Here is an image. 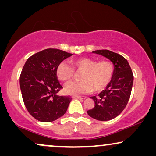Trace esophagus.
<instances>
[{
  "mask_svg": "<svg viewBox=\"0 0 156 156\" xmlns=\"http://www.w3.org/2000/svg\"><path fill=\"white\" fill-rule=\"evenodd\" d=\"M72 99H86L87 97H78V96H74V97H72Z\"/></svg>",
  "mask_w": 156,
  "mask_h": 156,
  "instance_id": "1",
  "label": "esophagus"
}]
</instances>
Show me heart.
Returning <instances> with one entry per match:
<instances>
[{"label":"heart","instance_id":"obj_1","mask_svg":"<svg viewBox=\"0 0 156 156\" xmlns=\"http://www.w3.org/2000/svg\"><path fill=\"white\" fill-rule=\"evenodd\" d=\"M72 66L66 62H60L57 66L56 74L62 82H67L73 77L74 70L82 71L80 76V82H72L66 85V94L78 96L104 89L112 80L114 68L112 64L107 60L97 62L87 57H81L70 61Z\"/></svg>","mask_w":156,"mask_h":156}]
</instances>
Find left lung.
<instances>
[{
    "mask_svg": "<svg viewBox=\"0 0 156 156\" xmlns=\"http://www.w3.org/2000/svg\"><path fill=\"white\" fill-rule=\"evenodd\" d=\"M109 59L114 65L112 80L106 88L91 99L95 106L87 111V114L96 120L106 121L118 116L124 109L131 96L133 82V72L124 57L108 50L93 51Z\"/></svg>",
    "mask_w": 156,
    "mask_h": 156,
    "instance_id": "left-lung-1",
    "label": "left lung"
}]
</instances>
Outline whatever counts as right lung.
Returning <instances> with one entry per match:
<instances>
[{
    "instance_id": "right-lung-1",
    "label": "right lung",
    "mask_w": 156,
    "mask_h": 156,
    "mask_svg": "<svg viewBox=\"0 0 156 156\" xmlns=\"http://www.w3.org/2000/svg\"><path fill=\"white\" fill-rule=\"evenodd\" d=\"M71 53L46 49L27 59L20 76L23 101L28 112L41 122H52L67 112L72 99L57 94L62 88L56 69Z\"/></svg>"
}]
</instances>
